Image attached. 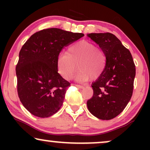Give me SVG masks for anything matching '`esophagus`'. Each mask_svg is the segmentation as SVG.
I'll return each instance as SVG.
<instances>
[{"instance_id":"obj_1","label":"esophagus","mask_w":150,"mask_h":150,"mask_svg":"<svg viewBox=\"0 0 150 150\" xmlns=\"http://www.w3.org/2000/svg\"><path fill=\"white\" fill-rule=\"evenodd\" d=\"M75 85L76 86V87H79V88H81V89L84 88V86L83 85Z\"/></svg>"}]
</instances>
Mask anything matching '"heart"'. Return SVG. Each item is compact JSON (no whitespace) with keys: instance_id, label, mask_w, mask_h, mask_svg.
<instances>
[{"instance_id":"1","label":"heart","mask_w":150,"mask_h":150,"mask_svg":"<svg viewBox=\"0 0 150 150\" xmlns=\"http://www.w3.org/2000/svg\"><path fill=\"white\" fill-rule=\"evenodd\" d=\"M106 64V56L101 48L95 44L82 40L70 46L66 53L59 55L56 61L58 73L65 80H69L77 70L80 72L77 79L87 81L99 78L104 73Z\"/></svg>"}]
</instances>
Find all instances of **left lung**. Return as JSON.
<instances>
[{
	"instance_id": "left-lung-1",
	"label": "left lung",
	"mask_w": 150,
	"mask_h": 150,
	"mask_svg": "<svg viewBox=\"0 0 150 150\" xmlns=\"http://www.w3.org/2000/svg\"><path fill=\"white\" fill-rule=\"evenodd\" d=\"M106 56L102 75L92 83L93 97L87 102L92 115L101 120L114 118L124 110L132 95L135 65L130 51L114 34L91 33Z\"/></svg>"
}]
</instances>
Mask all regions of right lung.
I'll use <instances>...</instances> for the list:
<instances>
[{
    "instance_id": "obj_1",
    "label": "right lung",
    "mask_w": 150,
    "mask_h": 150,
    "mask_svg": "<svg viewBox=\"0 0 150 150\" xmlns=\"http://www.w3.org/2000/svg\"><path fill=\"white\" fill-rule=\"evenodd\" d=\"M84 36L58 28L36 32L22 46L16 65L18 97L34 116L47 118L61 107L70 83L58 73L56 61L65 46Z\"/></svg>"
}]
</instances>
